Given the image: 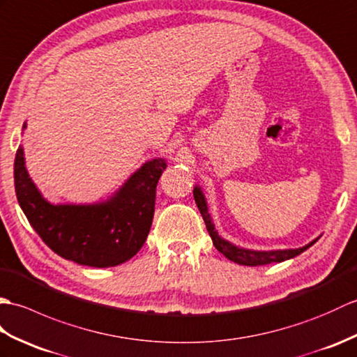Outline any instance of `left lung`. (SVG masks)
<instances>
[{"mask_svg":"<svg viewBox=\"0 0 357 357\" xmlns=\"http://www.w3.org/2000/svg\"><path fill=\"white\" fill-rule=\"evenodd\" d=\"M194 199L197 206H199V211L202 213V217L204 220L206 229L212 238L213 245L218 252L223 253V255L234 261L236 264L241 266H264V264H271V263H281V261H286L290 258H295L299 253H303L304 250H307L310 245H313L316 241L319 240V236L316 240H313L312 243H308L303 248L299 249H284V250H252V249H244V248H238V245L232 244L231 241H227L225 238H221L218 235L215 226L212 223V218L208 212V203H206V199L203 195V191L200 186L194 188Z\"/></svg>","mask_w":357,"mask_h":357,"instance_id":"obj_1","label":"left lung"}]
</instances>
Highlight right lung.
<instances>
[{"label":"right lung","mask_w":357,"mask_h":357,"mask_svg":"<svg viewBox=\"0 0 357 357\" xmlns=\"http://www.w3.org/2000/svg\"><path fill=\"white\" fill-rule=\"evenodd\" d=\"M165 168V158L148 160L107 202L53 204L29 177L20 146L13 166L15 192L29 223L54 253L82 266L113 267L131 259L144 245Z\"/></svg>","instance_id":"1"}]
</instances>
